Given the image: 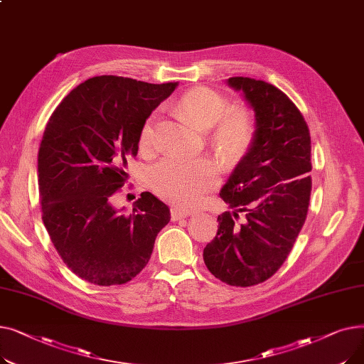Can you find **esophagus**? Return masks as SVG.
<instances>
[{"label": "esophagus", "instance_id": "esophagus-1", "mask_svg": "<svg viewBox=\"0 0 364 364\" xmlns=\"http://www.w3.org/2000/svg\"><path fill=\"white\" fill-rule=\"evenodd\" d=\"M190 215V213L187 211H181L180 208H171V220L172 221H178V220H183V218H187Z\"/></svg>", "mask_w": 364, "mask_h": 364}]
</instances>
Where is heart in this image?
<instances>
[{
  "label": "heart",
  "mask_w": 364,
  "mask_h": 364,
  "mask_svg": "<svg viewBox=\"0 0 364 364\" xmlns=\"http://www.w3.org/2000/svg\"><path fill=\"white\" fill-rule=\"evenodd\" d=\"M228 100L209 87L186 91L177 102V110L199 129L213 128L214 146L228 159H240L255 136L252 114L243 109H228ZM155 140V114L140 131V149L151 150ZM218 181V166L211 159H164L149 171V183L155 192L180 208L196 206L202 196Z\"/></svg>",
  "instance_id": "obj_1"
}]
</instances>
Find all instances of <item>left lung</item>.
Segmentation results:
<instances>
[{
    "mask_svg": "<svg viewBox=\"0 0 364 364\" xmlns=\"http://www.w3.org/2000/svg\"><path fill=\"white\" fill-rule=\"evenodd\" d=\"M227 84L254 110L255 136L221 188L233 213L218 215L203 261L221 282L246 288L280 269L307 218L311 139L298 107L274 85L243 76ZM239 212L245 213L240 225Z\"/></svg>",
    "mask_w": 364,
    "mask_h": 364,
    "instance_id": "8db88e82",
    "label": "left lung"
}]
</instances>
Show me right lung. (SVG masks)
Returning a JSON list of instances; mask_svg holds the SVG:
<instances>
[{
  "instance_id": "obj_1",
  "label": "right lung",
  "mask_w": 364,
  "mask_h": 364,
  "mask_svg": "<svg viewBox=\"0 0 364 364\" xmlns=\"http://www.w3.org/2000/svg\"><path fill=\"white\" fill-rule=\"evenodd\" d=\"M177 82L149 84L124 76H94L55 107L38 151L43 221L54 247L84 280L112 286L136 277L169 208L143 192L132 214L112 205L137 156L140 131Z\"/></svg>"
}]
</instances>
